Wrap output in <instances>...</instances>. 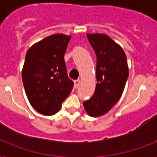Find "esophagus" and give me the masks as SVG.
<instances>
[{"instance_id": "esophagus-1", "label": "esophagus", "mask_w": 157, "mask_h": 157, "mask_svg": "<svg viewBox=\"0 0 157 157\" xmlns=\"http://www.w3.org/2000/svg\"><path fill=\"white\" fill-rule=\"evenodd\" d=\"M80 82H81L80 80H76V81H74V87L76 89L78 88L79 85H80Z\"/></svg>"}]
</instances>
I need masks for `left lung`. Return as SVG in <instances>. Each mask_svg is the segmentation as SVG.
<instances>
[{
    "mask_svg": "<svg viewBox=\"0 0 157 157\" xmlns=\"http://www.w3.org/2000/svg\"><path fill=\"white\" fill-rule=\"evenodd\" d=\"M86 36L97 57V84L94 95L83 106L89 116L98 117L109 112L121 98L129 67L124 51L109 36L102 33Z\"/></svg>",
    "mask_w": 157,
    "mask_h": 157,
    "instance_id": "obj_1",
    "label": "left lung"
}]
</instances>
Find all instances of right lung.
I'll return each mask as SVG.
<instances>
[{
	"label": "right lung",
	"instance_id": "right-lung-1",
	"mask_svg": "<svg viewBox=\"0 0 157 157\" xmlns=\"http://www.w3.org/2000/svg\"><path fill=\"white\" fill-rule=\"evenodd\" d=\"M71 36L54 34L32 45L26 54L22 80L28 101L40 114L51 116L71 94L64 61Z\"/></svg>",
	"mask_w": 157,
	"mask_h": 157
}]
</instances>
